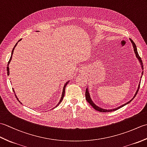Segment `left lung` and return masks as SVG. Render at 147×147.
<instances>
[{
	"label": "left lung",
	"mask_w": 147,
	"mask_h": 147,
	"mask_svg": "<svg viewBox=\"0 0 147 147\" xmlns=\"http://www.w3.org/2000/svg\"><path fill=\"white\" fill-rule=\"evenodd\" d=\"M129 40H130L131 42L132 43V45H133V49H134V52H135V55H136V59H138V60L139 62L140 63V65H141V67H142V70H143V62H142V59H141V57H140V56H139V54H138V51H137L136 45H135V42H134L131 39L129 38ZM143 74V72H142L141 78H141V79H142V78ZM141 79H140V83H139V85H138V88H137L136 91V92H135V95L133 96V97L129 101H128L127 102H126V104H124L123 105H122L119 106V107H116V108H115V109H103V108H101V107H99L98 106L96 105L95 104V103L92 101V100L91 97H90V92H89L88 88H86V92H85V97H86V101L88 102L89 103V104L92 106V107H93V109H95V110L98 111L100 112H111V111H116V110H117V109H120L121 107H123V106H124V105H127V104H129V103L132 101V100H133L134 98L135 97V96L136 95L137 93H138V90H139L140 86V82H141Z\"/></svg>",
	"instance_id": "left-lung-1"
}]
</instances>
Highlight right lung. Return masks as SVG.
<instances>
[{
	"instance_id": "right-lung-1",
	"label": "right lung",
	"mask_w": 147,
	"mask_h": 147,
	"mask_svg": "<svg viewBox=\"0 0 147 147\" xmlns=\"http://www.w3.org/2000/svg\"><path fill=\"white\" fill-rule=\"evenodd\" d=\"M21 39H20V40H19V41L16 43V45H15V46L14 47V48H13V49H12V53H11V58H10V59H9V62H8V64H7V75H9V64H10V62H11V59H12V54H13V52H14V48L16 47V46L17 45V44H18V43L20 42V41H21ZM69 82V81H68V82H67L66 83H65V85H64V87H63V90H62V95H61V100H60V101L59 102V103L57 104V105L55 106V107H57V105H59V104H61V102H62V99H63V98H64V94H65V86H66V85H67V83ZM13 92H14V93H15V92H14V90H13ZM15 96H16V98L18 99V100L20 102V101L19 100V99L18 98V97H17V96H16V93H15ZM21 104H22V103L21 102H20Z\"/></svg>"
}]
</instances>
